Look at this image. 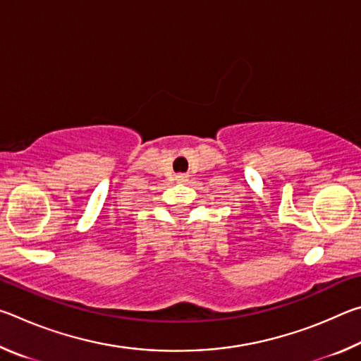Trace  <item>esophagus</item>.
I'll return each mask as SVG.
<instances>
[{"instance_id":"obj_1","label":"esophagus","mask_w":361,"mask_h":361,"mask_svg":"<svg viewBox=\"0 0 361 361\" xmlns=\"http://www.w3.org/2000/svg\"><path fill=\"white\" fill-rule=\"evenodd\" d=\"M176 180H178L180 183H185V181H188V175H185V173H181V175H178V176H176Z\"/></svg>"}]
</instances>
